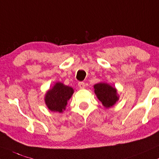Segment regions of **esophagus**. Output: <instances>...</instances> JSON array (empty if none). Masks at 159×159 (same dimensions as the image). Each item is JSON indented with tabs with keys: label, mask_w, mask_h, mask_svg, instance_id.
Segmentation results:
<instances>
[{
	"label": "esophagus",
	"mask_w": 159,
	"mask_h": 159,
	"mask_svg": "<svg viewBox=\"0 0 159 159\" xmlns=\"http://www.w3.org/2000/svg\"><path fill=\"white\" fill-rule=\"evenodd\" d=\"M78 86L80 87V89H84L85 83H83V82H79V83H78Z\"/></svg>",
	"instance_id": "esophagus-1"
}]
</instances>
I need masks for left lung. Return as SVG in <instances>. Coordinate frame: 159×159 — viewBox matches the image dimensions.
<instances>
[{
    "label": "left lung",
    "instance_id": "1",
    "mask_svg": "<svg viewBox=\"0 0 159 159\" xmlns=\"http://www.w3.org/2000/svg\"><path fill=\"white\" fill-rule=\"evenodd\" d=\"M94 89L97 98L106 108L113 107L119 100L116 89L108 83H97L94 85Z\"/></svg>",
    "mask_w": 159,
    "mask_h": 159
}]
</instances>
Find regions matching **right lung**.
I'll return each mask as SVG.
<instances>
[{
	"mask_svg": "<svg viewBox=\"0 0 159 159\" xmlns=\"http://www.w3.org/2000/svg\"><path fill=\"white\" fill-rule=\"evenodd\" d=\"M73 94V88L58 82L46 93L45 103L51 111L62 113Z\"/></svg>",
	"mask_w": 159,
	"mask_h": 159,
	"instance_id": "right-lung-1",
	"label": "right lung"
}]
</instances>
